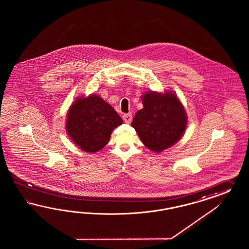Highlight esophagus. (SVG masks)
Masks as SVG:
<instances>
[{
	"label": "esophagus",
	"instance_id": "obj_1",
	"mask_svg": "<svg viewBox=\"0 0 249 249\" xmlns=\"http://www.w3.org/2000/svg\"><path fill=\"white\" fill-rule=\"evenodd\" d=\"M122 119H123V121H125L126 123H130L131 121H132V114H124V115L122 116Z\"/></svg>",
	"mask_w": 249,
	"mask_h": 249
}]
</instances>
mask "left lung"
Listing matches in <instances>:
<instances>
[{"instance_id": "obj_1", "label": "left lung", "mask_w": 249, "mask_h": 249, "mask_svg": "<svg viewBox=\"0 0 249 249\" xmlns=\"http://www.w3.org/2000/svg\"><path fill=\"white\" fill-rule=\"evenodd\" d=\"M143 108L131 123L142 143L151 151L160 152L176 143L187 125L183 106L173 92H148L142 96Z\"/></svg>"}]
</instances>
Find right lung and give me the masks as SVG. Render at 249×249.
Here are the masks:
<instances>
[{
	"instance_id": "right-lung-1",
	"label": "right lung",
	"mask_w": 249,
	"mask_h": 249,
	"mask_svg": "<svg viewBox=\"0 0 249 249\" xmlns=\"http://www.w3.org/2000/svg\"><path fill=\"white\" fill-rule=\"evenodd\" d=\"M122 119L109 104L97 95L78 98L68 110L67 131L82 151L94 153L108 142Z\"/></svg>"
}]
</instances>
